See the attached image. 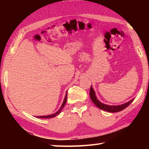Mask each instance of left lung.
<instances>
[{"mask_svg":"<svg viewBox=\"0 0 149 149\" xmlns=\"http://www.w3.org/2000/svg\"><path fill=\"white\" fill-rule=\"evenodd\" d=\"M90 96L91 98V100H92V102L95 104V105L97 107H99V108L100 109L104 110V111H106L110 112V113L118 112V111H120L124 109L132 102V101L134 100V99H133L131 100L130 101H129V102H127L121 104V105H118V106L106 105V104H104L102 102H100V101L98 100L96 95H95V91L93 89L92 86H91V87H90Z\"/></svg>","mask_w":149,"mask_h":149,"instance_id":"obj_1","label":"left lung"}]
</instances>
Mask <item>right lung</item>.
Returning <instances> with one entry per match:
<instances>
[{"mask_svg":"<svg viewBox=\"0 0 149 149\" xmlns=\"http://www.w3.org/2000/svg\"><path fill=\"white\" fill-rule=\"evenodd\" d=\"M66 99H67V91H66V95H65V97L64 99V100H63V102L62 104V105H61V107L59 108V109L58 111H57L55 113L52 114V115H47V116H36V117H37V118H53V117L57 116L58 115V114L60 113V112L61 111V110L63 109V107H64L65 104H66Z\"/></svg>","mask_w":149,"mask_h":149,"instance_id":"obj_1","label":"right lung"}]
</instances>
